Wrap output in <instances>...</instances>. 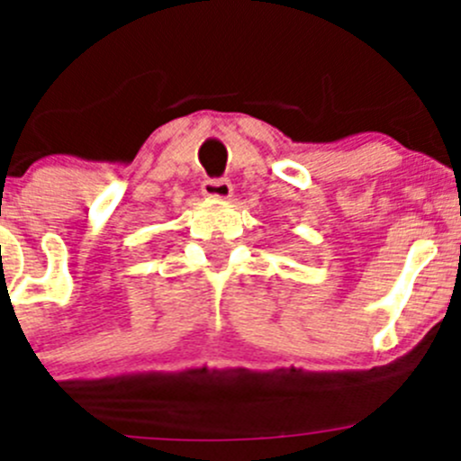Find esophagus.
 Here are the masks:
<instances>
[{
	"instance_id": "esophagus-1",
	"label": "esophagus",
	"mask_w": 461,
	"mask_h": 461,
	"mask_svg": "<svg viewBox=\"0 0 461 461\" xmlns=\"http://www.w3.org/2000/svg\"><path fill=\"white\" fill-rule=\"evenodd\" d=\"M203 195L212 201H228L233 195V185L228 180H205L203 182Z\"/></svg>"
}]
</instances>
